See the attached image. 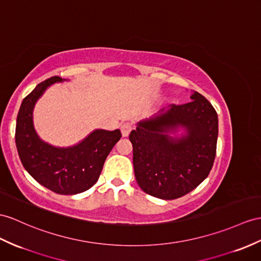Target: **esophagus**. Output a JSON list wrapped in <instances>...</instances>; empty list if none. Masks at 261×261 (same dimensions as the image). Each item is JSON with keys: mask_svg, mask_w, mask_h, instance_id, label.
Segmentation results:
<instances>
[{"mask_svg": "<svg viewBox=\"0 0 261 261\" xmlns=\"http://www.w3.org/2000/svg\"><path fill=\"white\" fill-rule=\"evenodd\" d=\"M120 130H122V135L124 137L128 136L130 130H132V125L129 123H124V124H122V126H120Z\"/></svg>", "mask_w": 261, "mask_h": 261, "instance_id": "1", "label": "esophagus"}]
</instances>
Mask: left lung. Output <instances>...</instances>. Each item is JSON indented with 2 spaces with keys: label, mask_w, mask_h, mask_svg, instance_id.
I'll list each match as a JSON object with an SVG mask.
<instances>
[{
  "label": "left lung",
  "mask_w": 261,
  "mask_h": 261,
  "mask_svg": "<svg viewBox=\"0 0 261 261\" xmlns=\"http://www.w3.org/2000/svg\"><path fill=\"white\" fill-rule=\"evenodd\" d=\"M193 100L138 123L132 130L133 163L138 186L161 199H176L192 192L212 170L218 137V116L198 92ZM179 125L189 133L171 139L167 132Z\"/></svg>",
  "instance_id": "8db88e82"
}]
</instances>
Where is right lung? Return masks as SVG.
Returning <instances> with one entry per match:
<instances>
[{"label":"right lung","mask_w":261,"mask_h":261,"mask_svg":"<svg viewBox=\"0 0 261 261\" xmlns=\"http://www.w3.org/2000/svg\"><path fill=\"white\" fill-rule=\"evenodd\" d=\"M53 76L40 83L22 101L16 118L15 144L24 168L42 186L61 195H75L90 189L99 178L106 157L122 133L96 129L74 147L57 148L37 136L32 120L35 101L55 82Z\"/></svg>","instance_id":"right-lung-1"}]
</instances>
